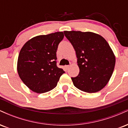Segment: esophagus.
<instances>
[{
    "mask_svg": "<svg viewBox=\"0 0 128 128\" xmlns=\"http://www.w3.org/2000/svg\"><path fill=\"white\" fill-rule=\"evenodd\" d=\"M69 67H70V65H66V66H65V68L66 69H68L69 68Z\"/></svg>",
    "mask_w": 128,
    "mask_h": 128,
    "instance_id": "obj_1",
    "label": "esophagus"
}]
</instances>
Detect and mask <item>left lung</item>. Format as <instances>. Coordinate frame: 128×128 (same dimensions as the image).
<instances>
[{
    "label": "left lung",
    "instance_id": "1",
    "mask_svg": "<svg viewBox=\"0 0 128 128\" xmlns=\"http://www.w3.org/2000/svg\"><path fill=\"white\" fill-rule=\"evenodd\" d=\"M64 33L75 50L80 70L76 77L71 78L73 85L86 92H99L109 81L115 66V56L109 44L93 32Z\"/></svg>",
    "mask_w": 128,
    "mask_h": 128
}]
</instances>
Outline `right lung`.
I'll list each match as a JSON object with an SVG mask.
<instances>
[{
	"label": "right lung",
	"mask_w": 128,
	"mask_h": 128,
	"mask_svg": "<svg viewBox=\"0 0 128 128\" xmlns=\"http://www.w3.org/2000/svg\"><path fill=\"white\" fill-rule=\"evenodd\" d=\"M64 38L62 32L38 36L24 44L19 54L17 71L28 87L43 93L56 87L65 72L56 66V51Z\"/></svg>",
	"instance_id": "1"
}]
</instances>
